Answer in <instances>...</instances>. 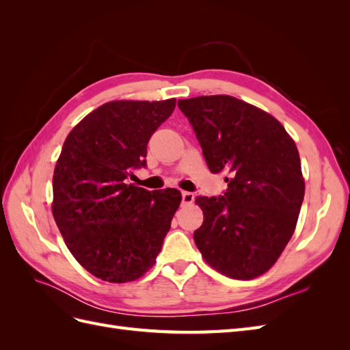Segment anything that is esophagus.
Instances as JSON below:
<instances>
[{
	"mask_svg": "<svg viewBox=\"0 0 350 350\" xmlns=\"http://www.w3.org/2000/svg\"><path fill=\"white\" fill-rule=\"evenodd\" d=\"M183 203L184 204H191L194 201V194L193 193H188V191H183Z\"/></svg>",
	"mask_w": 350,
	"mask_h": 350,
	"instance_id": "1",
	"label": "esophagus"
}]
</instances>
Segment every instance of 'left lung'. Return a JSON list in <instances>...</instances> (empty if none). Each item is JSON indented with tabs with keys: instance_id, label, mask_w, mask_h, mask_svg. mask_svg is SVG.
<instances>
[{
	"instance_id": "1",
	"label": "left lung",
	"mask_w": 350,
	"mask_h": 350,
	"mask_svg": "<svg viewBox=\"0 0 350 350\" xmlns=\"http://www.w3.org/2000/svg\"><path fill=\"white\" fill-rule=\"evenodd\" d=\"M211 174L228 172L226 191L197 197L204 221L194 241L211 267L232 279L266 273L288 245L305 184L299 153L283 125L226 94L178 100Z\"/></svg>"
}]
</instances>
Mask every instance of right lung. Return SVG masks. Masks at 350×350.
<instances>
[{"instance_id":"add662e5","label":"right lung","mask_w":350,"mask_h":350,"mask_svg":"<svg viewBox=\"0 0 350 350\" xmlns=\"http://www.w3.org/2000/svg\"><path fill=\"white\" fill-rule=\"evenodd\" d=\"M175 102H108L84 116L62 146L52 213L74 258L102 280L142 278L181 203L175 188L149 191L125 183L146 167L147 143Z\"/></svg>"}]
</instances>
